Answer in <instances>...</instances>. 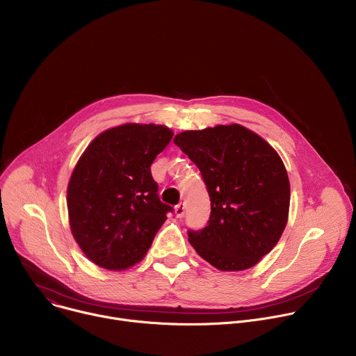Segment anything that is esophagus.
I'll return each instance as SVG.
<instances>
[{
    "instance_id": "34e87169",
    "label": "esophagus",
    "mask_w": 356,
    "mask_h": 356,
    "mask_svg": "<svg viewBox=\"0 0 356 356\" xmlns=\"http://www.w3.org/2000/svg\"><path fill=\"white\" fill-rule=\"evenodd\" d=\"M175 214L177 218H183L186 214V206L184 202H179V204L175 207Z\"/></svg>"
}]
</instances>
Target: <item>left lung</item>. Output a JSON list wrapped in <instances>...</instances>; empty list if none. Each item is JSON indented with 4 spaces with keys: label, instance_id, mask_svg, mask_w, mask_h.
<instances>
[{
    "label": "left lung",
    "instance_id": "1",
    "mask_svg": "<svg viewBox=\"0 0 356 356\" xmlns=\"http://www.w3.org/2000/svg\"><path fill=\"white\" fill-rule=\"evenodd\" d=\"M173 140L200 169L211 201L207 225L187 232L191 246L224 272L255 266L289 217L290 183L277 152L238 124L184 131Z\"/></svg>",
    "mask_w": 356,
    "mask_h": 356
}]
</instances>
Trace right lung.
I'll return each mask as SVG.
<instances>
[{"label": "right lung", "instance_id": "add662e5", "mask_svg": "<svg viewBox=\"0 0 356 356\" xmlns=\"http://www.w3.org/2000/svg\"><path fill=\"white\" fill-rule=\"evenodd\" d=\"M172 136L165 125L125 124L99 134L79 159L67 186L69 220L95 265L122 270L138 264L173 211L150 173Z\"/></svg>", "mask_w": 356, "mask_h": 356}]
</instances>
